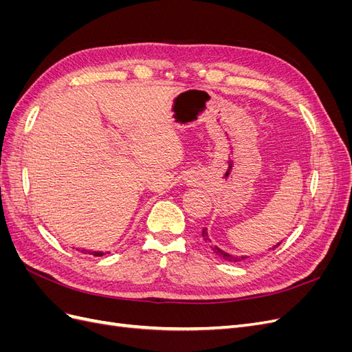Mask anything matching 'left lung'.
<instances>
[{
	"label": "left lung",
	"instance_id": "obj_1",
	"mask_svg": "<svg viewBox=\"0 0 352 352\" xmlns=\"http://www.w3.org/2000/svg\"><path fill=\"white\" fill-rule=\"evenodd\" d=\"M202 239H204L206 242H208V243H211V239L208 238V233H207V229H202ZM282 242H278L274 245V247L272 248V250H274V248H278L279 245H280ZM211 247V250L214 251L217 255H220V257L223 258V260H226V261H230V263H238V261H242V260H245V258H248L247 255H233V254H229V252H226V251H223V250H220L217 245H210Z\"/></svg>",
	"mask_w": 352,
	"mask_h": 352
}]
</instances>
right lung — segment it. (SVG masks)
<instances>
[{
	"mask_svg": "<svg viewBox=\"0 0 352 352\" xmlns=\"http://www.w3.org/2000/svg\"><path fill=\"white\" fill-rule=\"evenodd\" d=\"M80 252L83 254H91V255H95V257H101V255H104L105 252H101V251H91V250H79ZM109 254V252H107Z\"/></svg>",
	"mask_w": 352,
	"mask_h": 352,
	"instance_id": "obj_1",
	"label": "right lung"
}]
</instances>
